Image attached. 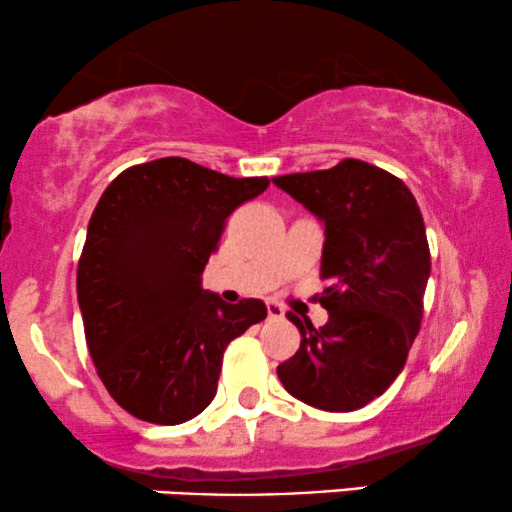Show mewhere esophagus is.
<instances>
[{
  "label": "esophagus",
  "instance_id": "esophagus-1",
  "mask_svg": "<svg viewBox=\"0 0 512 512\" xmlns=\"http://www.w3.org/2000/svg\"><path fill=\"white\" fill-rule=\"evenodd\" d=\"M268 317H270V320H282V317H284L282 305L275 303V301H268Z\"/></svg>",
  "mask_w": 512,
  "mask_h": 512
}]
</instances>
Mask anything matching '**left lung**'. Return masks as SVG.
<instances>
[{"mask_svg": "<svg viewBox=\"0 0 512 512\" xmlns=\"http://www.w3.org/2000/svg\"><path fill=\"white\" fill-rule=\"evenodd\" d=\"M272 183L324 223L317 301L329 313L320 329L289 315L301 348L277 376L310 407L355 411L386 393L421 329L430 277L421 209L400 178L360 159Z\"/></svg>", "mask_w": 512, "mask_h": 512, "instance_id": "1", "label": "left lung"}]
</instances>
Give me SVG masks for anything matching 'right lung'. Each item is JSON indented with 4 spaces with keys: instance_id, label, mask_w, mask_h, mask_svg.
<instances>
[{
    "instance_id": "obj_1",
    "label": "right lung",
    "mask_w": 512,
    "mask_h": 512,
    "mask_svg": "<svg viewBox=\"0 0 512 512\" xmlns=\"http://www.w3.org/2000/svg\"><path fill=\"white\" fill-rule=\"evenodd\" d=\"M183 157L122 171L98 199L77 265L86 345L103 386L131 416L178 426L209 407L232 338L265 320L202 289L225 218L268 188Z\"/></svg>"
}]
</instances>
